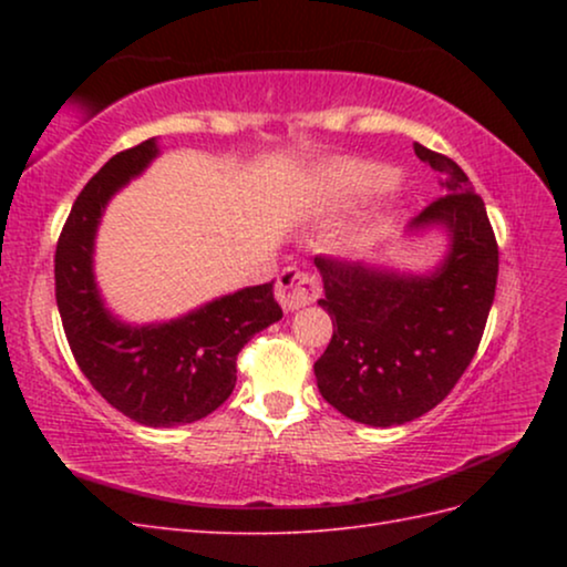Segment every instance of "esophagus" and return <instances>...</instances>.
<instances>
[{"mask_svg":"<svg viewBox=\"0 0 567 567\" xmlns=\"http://www.w3.org/2000/svg\"><path fill=\"white\" fill-rule=\"evenodd\" d=\"M317 296H319V284L312 274L300 271L296 267H288L281 271V277L277 281V300L284 310L288 312L300 310V307L310 305Z\"/></svg>","mask_w":567,"mask_h":567,"instance_id":"esophagus-1","label":"esophagus"}]
</instances>
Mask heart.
I'll return each instance as SVG.
<instances>
[{"label":"heart","mask_w":567,"mask_h":567,"mask_svg":"<svg viewBox=\"0 0 567 567\" xmlns=\"http://www.w3.org/2000/svg\"><path fill=\"white\" fill-rule=\"evenodd\" d=\"M394 182H398V173L392 167L371 161H336L326 169L329 194L340 203L371 198L385 192Z\"/></svg>","instance_id":"1"}]
</instances>
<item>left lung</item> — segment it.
Instances as JSON below:
<instances>
[{
  "mask_svg": "<svg viewBox=\"0 0 567 567\" xmlns=\"http://www.w3.org/2000/svg\"><path fill=\"white\" fill-rule=\"evenodd\" d=\"M447 196L409 221L406 236L442 229L447 250L427 271L315 257L319 305L333 338L317 359L321 398L342 416L402 425L437 406L471 364L494 302L499 248L485 203L447 156L414 144Z\"/></svg>",
  "mask_w": 567,
  "mask_h": 567,
  "instance_id": "8db88e82",
  "label": "left lung"
}]
</instances>
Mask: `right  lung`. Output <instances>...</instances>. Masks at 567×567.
I'll use <instances>...</instances> for the list:
<instances>
[{
    "mask_svg": "<svg viewBox=\"0 0 567 567\" xmlns=\"http://www.w3.org/2000/svg\"><path fill=\"white\" fill-rule=\"evenodd\" d=\"M158 140L120 151L82 188L56 246V305L80 371L136 423L205 419L236 385V354L284 317L271 284L248 286L161 323H127L101 298L94 244L109 200L158 158Z\"/></svg>",
    "mask_w": 567,
    "mask_h": 567,
    "instance_id": "right-lung-1",
    "label": "right lung"
}]
</instances>
